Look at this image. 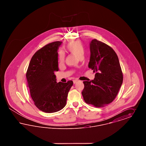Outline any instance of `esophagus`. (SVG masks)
Masks as SVG:
<instances>
[{
    "instance_id": "obj_1",
    "label": "esophagus",
    "mask_w": 146,
    "mask_h": 146,
    "mask_svg": "<svg viewBox=\"0 0 146 146\" xmlns=\"http://www.w3.org/2000/svg\"><path fill=\"white\" fill-rule=\"evenodd\" d=\"M79 81V80H77V79H76V80H73V83L76 84V83H78Z\"/></svg>"
}]
</instances>
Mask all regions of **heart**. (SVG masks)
Returning <instances> with one entry per match:
<instances>
[{"label": "heart", "mask_w": 146, "mask_h": 146, "mask_svg": "<svg viewBox=\"0 0 146 146\" xmlns=\"http://www.w3.org/2000/svg\"><path fill=\"white\" fill-rule=\"evenodd\" d=\"M65 49L68 52L76 56L78 58L83 56L85 52V47L83 43L79 40L69 42L65 46ZM58 59L61 62L64 61V54L62 51H60L58 52Z\"/></svg>", "instance_id": "1"}]
</instances>
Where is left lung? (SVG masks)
I'll use <instances>...</instances> for the list:
<instances>
[{
  "instance_id": "8db88e82",
  "label": "left lung",
  "mask_w": 146,
  "mask_h": 146,
  "mask_svg": "<svg viewBox=\"0 0 146 146\" xmlns=\"http://www.w3.org/2000/svg\"><path fill=\"white\" fill-rule=\"evenodd\" d=\"M90 50L88 67L96 74L94 80L83 82L82 94L86 104L104 107L117 96L123 83V73L118 56L110 46L93 39L90 43Z\"/></svg>"
}]
</instances>
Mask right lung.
<instances>
[{
    "mask_svg": "<svg viewBox=\"0 0 146 146\" xmlns=\"http://www.w3.org/2000/svg\"><path fill=\"white\" fill-rule=\"evenodd\" d=\"M62 42H52L38 50L32 57L26 73L31 96L35 106L45 113L63 109L73 82L57 83L58 47Z\"/></svg>",
    "mask_w": 146,
    "mask_h": 146,
    "instance_id": "obj_1",
    "label": "right lung"
}]
</instances>
